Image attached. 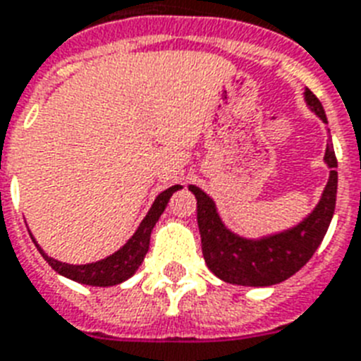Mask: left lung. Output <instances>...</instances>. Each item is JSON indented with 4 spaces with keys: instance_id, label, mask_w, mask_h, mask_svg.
I'll return each mask as SVG.
<instances>
[{
    "instance_id": "8db88e82",
    "label": "left lung",
    "mask_w": 361,
    "mask_h": 361,
    "mask_svg": "<svg viewBox=\"0 0 361 361\" xmlns=\"http://www.w3.org/2000/svg\"><path fill=\"white\" fill-rule=\"evenodd\" d=\"M305 99L310 110L316 111L321 121L326 123L325 110L319 99L308 87L305 90ZM325 161L332 171L321 202L310 216L290 231L279 233L262 240H247L233 235L224 227L213 200L198 187H189L198 202L196 213L205 264L218 279L240 286H271L286 281L307 264L325 237L336 207L338 159L330 141L326 143Z\"/></svg>"
}]
</instances>
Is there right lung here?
<instances>
[{"mask_svg":"<svg viewBox=\"0 0 361 361\" xmlns=\"http://www.w3.org/2000/svg\"><path fill=\"white\" fill-rule=\"evenodd\" d=\"M178 189H181V187L174 185L171 189L163 190L152 204L141 226L137 227V231L134 233V237L130 238L119 251H115L114 255L106 257L104 260H99V262H93V264H66V262H60V260H54L45 255L44 250L36 244L35 238H32V242L40 251V255L49 262V266L56 274L71 279V281H77V283L90 284V286H115V284L123 283L137 271L145 255H147L148 246H150V233L165 211L172 192H176Z\"/></svg>","mask_w":361,"mask_h":361,"instance_id":"obj_1","label":"right lung"}]
</instances>
